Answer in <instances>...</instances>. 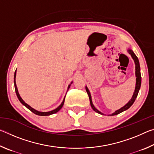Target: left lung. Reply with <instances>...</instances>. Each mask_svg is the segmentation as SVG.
<instances>
[{"instance_id":"left-lung-1","label":"left lung","mask_w":154,"mask_h":154,"mask_svg":"<svg viewBox=\"0 0 154 154\" xmlns=\"http://www.w3.org/2000/svg\"><path fill=\"white\" fill-rule=\"evenodd\" d=\"M128 52L130 55H131L132 58V59L134 60V63H135V75H136V77H137L136 78V86H135V90H134L133 95H132V97L129 100V102L126 105H125L123 106V107H122L119 109H118V110L114 112V113H113L111 115H110V116H116V115H118L119 113H122V112L127 110L128 109H129L130 106L132 105V104L134 103L135 100H136V98L137 97V95H138V93H139V91L140 88V84H141V75H140V64H139V59H138L137 56L135 55L133 51H132V49H128ZM85 90H86V92L88 93V96H89L90 105H91V106H92L93 110L96 111V113H100L101 115H104V113H101L100 111H99L98 109H96L95 106H94L93 103H92V97H91L90 92L89 90H88V88H87V86H85Z\"/></svg>"}]
</instances>
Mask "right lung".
Returning a JSON list of instances; mask_svg holds the SVG:
<instances>
[{"mask_svg": "<svg viewBox=\"0 0 154 154\" xmlns=\"http://www.w3.org/2000/svg\"><path fill=\"white\" fill-rule=\"evenodd\" d=\"M15 77H16V71H15V74H14V86H15V93H16V95L17 96L18 99H19V100L20 101V103L22 104V105H24L26 107H27L28 109H29L30 111H31L32 112V113H34L36 115H37V116H50V115H52L54 113H57V112L59 111L60 110L61 108L62 107V106H63L64 105V99H65V96H64V98L63 101H62V103H61V105H60L58 107H57L56 109H54V110H52L51 111H48V112H41V111H38L35 110V109H33L30 106H29L28 105V104L26 103L24 100H22V98H21V96H20V94L19 92H18V90H17V85H16V83H15ZM72 83V82L71 83V84ZM71 84H70L69 85V87H68V90L69 89L70 86H71Z\"/></svg>", "mask_w": 154, "mask_h": 154, "instance_id": "add662e5", "label": "right lung"}]
</instances>
